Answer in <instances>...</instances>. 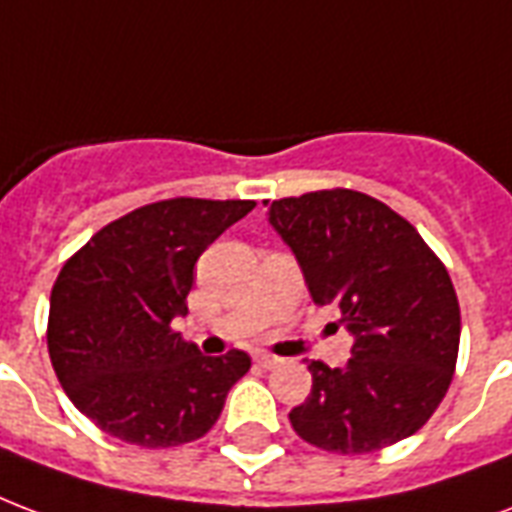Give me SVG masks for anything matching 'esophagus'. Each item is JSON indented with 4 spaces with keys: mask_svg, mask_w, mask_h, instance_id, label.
Listing matches in <instances>:
<instances>
[{
    "mask_svg": "<svg viewBox=\"0 0 512 512\" xmlns=\"http://www.w3.org/2000/svg\"><path fill=\"white\" fill-rule=\"evenodd\" d=\"M253 359L259 361L261 367H278V364H280L278 356H272V353H256Z\"/></svg>",
    "mask_w": 512,
    "mask_h": 512,
    "instance_id": "1",
    "label": "esophagus"
}]
</instances>
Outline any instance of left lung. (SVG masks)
<instances>
[{
  "label": "left lung",
  "instance_id": "1",
  "mask_svg": "<svg viewBox=\"0 0 512 512\" xmlns=\"http://www.w3.org/2000/svg\"><path fill=\"white\" fill-rule=\"evenodd\" d=\"M270 224L297 256L315 305L353 334L340 367L310 361L313 391L288 418L329 453H372L416 434L451 386L461 313L451 275L416 226L351 188L275 199Z\"/></svg>",
  "mask_w": 512,
  "mask_h": 512
}]
</instances>
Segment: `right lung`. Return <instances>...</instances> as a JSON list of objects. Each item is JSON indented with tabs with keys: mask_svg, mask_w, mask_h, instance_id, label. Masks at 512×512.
<instances>
[{
	"mask_svg": "<svg viewBox=\"0 0 512 512\" xmlns=\"http://www.w3.org/2000/svg\"><path fill=\"white\" fill-rule=\"evenodd\" d=\"M253 199H161L102 226L61 267L48 353L72 405L140 448L205 437L251 356H202L172 329L186 315L194 264L251 213Z\"/></svg>",
	"mask_w": 512,
	"mask_h": 512,
	"instance_id": "1",
	"label": "right lung"
}]
</instances>
